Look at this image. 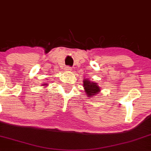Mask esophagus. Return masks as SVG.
I'll use <instances>...</instances> for the list:
<instances>
[{
    "label": "esophagus",
    "instance_id": "34e87169",
    "mask_svg": "<svg viewBox=\"0 0 151 151\" xmlns=\"http://www.w3.org/2000/svg\"><path fill=\"white\" fill-rule=\"evenodd\" d=\"M65 70H67V71H70V70H71V67H70V66H66L65 68Z\"/></svg>",
    "mask_w": 151,
    "mask_h": 151
}]
</instances>
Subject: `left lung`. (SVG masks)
Returning a JSON list of instances; mask_svg holds the SVG:
<instances>
[{
  "instance_id": "1",
  "label": "left lung",
  "mask_w": 151,
  "mask_h": 151,
  "mask_svg": "<svg viewBox=\"0 0 151 151\" xmlns=\"http://www.w3.org/2000/svg\"><path fill=\"white\" fill-rule=\"evenodd\" d=\"M83 87H84L85 91L87 93L86 94L88 97H93V96L97 94L100 91L99 86H97V83H92L88 79L83 81Z\"/></svg>"
}]
</instances>
